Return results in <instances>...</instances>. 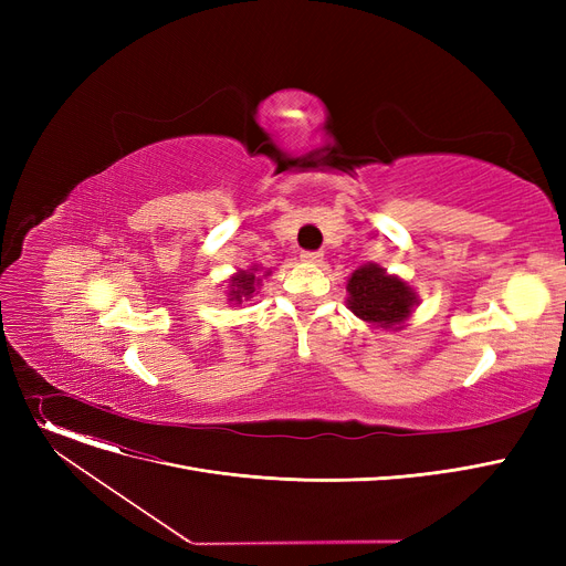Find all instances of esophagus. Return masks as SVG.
<instances>
[{
    "label": "esophagus",
    "instance_id": "1",
    "mask_svg": "<svg viewBox=\"0 0 566 566\" xmlns=\"http://www.w3.org/2000/svg\"><path fill=\"white\" fill-rule=\"evenodd\" d=\"M301 259H303L305 263H321L323 254H321V252H303V254H301Z\"/></svg>",
    "mask_w": 566,
    "mask_h": 566
}]
</instances>
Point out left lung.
I'll return each mask as SVG.
<instances>
[{
    "label": "left lung",
    "mask_w": 566,
    "mask_h": 566,
    "mask_svg": "<svg viewBox=\"0 0 566 566\" xmlns=\"http://www.w3.org/2000/svg\"><path fill=\"white\" fill-rule=\"evenodd\" d=\"M346 307L380 331H401L415 307L420 305L415 291L399 275H390L378 263H365L346 282Z\"/></svg>",
    "instance_id": "8db88e82"
}]
</instances>
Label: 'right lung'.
I'll return each mask as SVG.
<instances>
[{"mask_svg":"<svg viewBox=\"0 0 566 566\" xmlns=\"http://www.w3.org/2000/svg\"><path fill=\"white\" fill-rule=\"evenodd\" d=\"M273 271L268 268L263 271L261 265H250L248 271H235L222 286L227 293V301L233 305H243L248 301H252L254 295L259 293V289L263 286V280L271 275Z\"/></svg>","mask_w":566,"mask_h":566,"instance_id":"right-lung-1","label":"right lung"}]
</instances>
